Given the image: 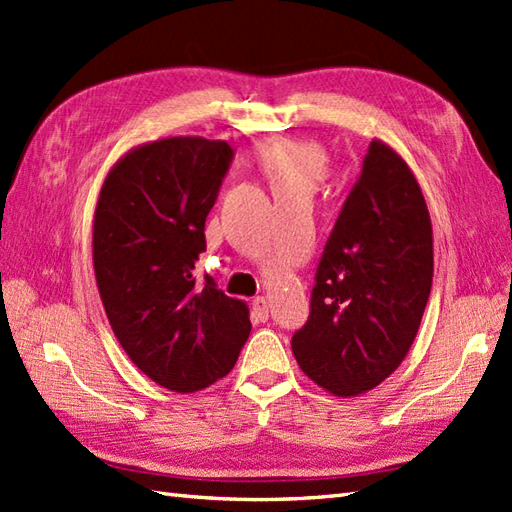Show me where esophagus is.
<instances>
[{"label": "esophagus", "instance_id": "34e87169", "mask_svg": "<svg viewBox=\"0 0 512 512\" xmlns=\"http://www.w3.org/2000/svg\"><path fill=\"white\" fill-rule=\"evenodd\" d=\"M251 316L255 322H266L268 320V300L264 296L253 298L251 303Z\"/></svg>", "mask_w": 512, "mask_h": 512}]
</instances>
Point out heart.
Listing matches in <instances>:
<instances>
[{
  "label": "heart",
  "instance_id": "1",
  "mask_svg": "<svg viewBox=\"0 0 512 512\" xmlns=\"http://www.w3.org/2000/svg\"><path fill=\"white\" fill-rule=\"evenodd\" d=\"M253 160L266 175L274 196H311L329 175V155L316 140L300 136H272L255 144Z\"/></svg>",
  "mask_w": 512,
  "mask_h": 512
}]
</instances>
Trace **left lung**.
Wrapping results in <instances>:
<instances>
[{
  "label": "left lung",
  "mask_w": 512,
  "mask_h": 512,
  "mask_svg": "<svg viewBox=\"0 0 512 512\" xmlns=\"http://www.w3.org/2000/svg\"><path fill=\"white\" fill-rule=\"evenodd\" d=\"M432 285L430 214L409 164L372 140L324 246L294 357L335 396L381 385L404 361Z\"/></svg>",
  "instance_id": "8db88e82"
}]
</instances>
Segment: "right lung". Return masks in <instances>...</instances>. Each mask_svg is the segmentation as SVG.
<instances>
[{
    "instance_id": "add662e5",
    "label": "right lung",
    "mask_w": 512,
    "mask_h": 512,
    "mask_svg": "<svg viewBox=\"0 0 512 512\" xmlns=\"http://www.w3.org/2000/svg\"><path fill=\"white\" fill-rule=\"evenodd\" d=\"M231 160L225 140L140 144L112 166L97 201L93 261L112 331L140 372L177 393L227 376L251 333L246 303L192 274Z\"/></svg>"
}]
</instances>
